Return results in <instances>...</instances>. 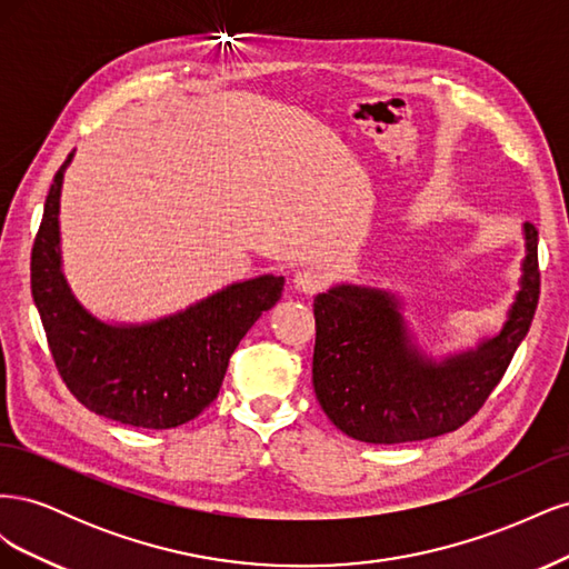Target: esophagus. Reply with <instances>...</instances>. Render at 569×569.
I'll return each mask as SVG.
<instances>
[{
	"instance_id": "34e87169",
	"label": "esophagus",
	"mask_w": 569,
	"mask_h": 569,
	"mask_svg": "<svg viewBox=\"0 0 569 569\" xmlns=\"http://www.w3.org/2000/svg\"><path fill=\"white\" fill-rule=\"evenodd\" d=\"M295 287L299 291H303V295H316V291H320L325 287V274L318 270H311V268L299 270L295 274Z\"/></svg>"
}]
</instances>
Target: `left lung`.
Wrapping results in <instances>:
<instances>
[{
  "mask_svg": "<svg viewBox=\"0 0 569 569\" xmlns=\"http://www.w3.org/2000/svg\"><path fill=\"white\" fill-rule=\"evenodd\" d=\"M539 232L525 222L522 280L503 330L441 363L410 341L385 289L339 284L313 301V389L337 429L366 443H403L462 427L501 382L539 303Z\"/></svg>",
  "mask_w": 569,
  "mask_h": 569,
  "instance_id": "left-lung-1",
  "label": "left lung"
}]
</instances>
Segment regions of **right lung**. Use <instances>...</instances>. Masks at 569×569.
Returning a JSON list of instances; mask_svg holds the SVG:
<instances>
[{
    "label": "right lung",
    "instance_id": "obj_1",
    "mask_svg": "<svg viewBox=\"0 0 569 569\" xmlns=\"http://www.w3.org/2000/svg\"><path fill=\"white\" fill-rule=\"evenodd\" d=\"M68 153L49 187L30 253V289L66 387L97 416L170 429L194 420L220 391L230 356L282 297L284 278L261 274L216 291L187 311L144 325L97 320L61 272L59 197Z\"/></svg>",
    "mask_w": 569,
    "mask_h": 569
}]
</instances>
